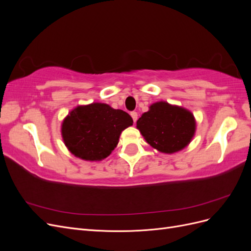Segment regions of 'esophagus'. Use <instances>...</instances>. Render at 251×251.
<instances>
[{
    "label": "esophagus",
    "instance_id": "obj_1",
    "mask_svg": "<svg viewBox=\"0 0 251 251\" xmlns=\"http://www.w3.org/2000/svg\"><path fill=\"white\" fill-rule=\"evenodd\" d=\"M131 116H132L134 123H135V121L137 120V118H138V114H137V112H131Z\"/></svg>",
    "mask_w": 251,
    "mask_h": 251
}]
</instances>
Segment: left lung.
<instances>
[{
	"label": "left lung",
	"mask_w": 251,
	"mask_h": 251,
	"mask_svg": "<svg viewBox=\"0 0 251 251\" xmlns=\"http://www.w3.org/2000/svg\"><path fill=\"white\" fill-rule=\"evenodd\" d=\"M136 126L151 148L164 154H174L191 143L196 119L187 109L161 100L150 105Z\"/></svg>",
	"instance_id": "8db88e82"
}]
</instances>
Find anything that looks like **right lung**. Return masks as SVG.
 Listing matches in <instances>:
<instances>
[{"mask_svg": "<svg viewBox=\"0 0 251 251\" xmlns=\"http://www.w3.org/2000/svg\"><path fill=\"white\" fill-rule=\"evenodd\" d=\"M132 125L133 119L126 112L92 102L69 112L60 132L65 146L75 157L101 161L117 147L121 132Z\"/></svg>", "mask_w": 251, "mask_h": 251, "instance_id": "1", "label": "right lung"}]
</instances>
